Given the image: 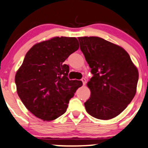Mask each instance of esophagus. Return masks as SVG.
<instances>
[{
  "mask_svg": "<svg viewBox=\"0 0 148 148\" xmlns=\"http://www.w3.org/2000/svg\"><path fill=\"white\" fill-rule=\"evenodd\" d=\"M81 80H82V82H83V85H85V84H86V79L84 78V77H83V78L81 79Z\"/></svg>",
  "mask_w": 148,
  "mask_h": 148,
  "instance_id": "1",
  "label": "esophagus"
}]
</instances>
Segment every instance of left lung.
Listing matches in <instances>:
<instances>
[{"label": "left lung", "mask_w": 148, "mask_h": 148, "mask_svg": "<svg viewBox=\"0 0 148 148\" xmlns=\"http://www.w3.org/2000/svg\"><path fill=\"white\" fill-rule=\"evenodd\" d=\"M80 48L93 75L87 85L90 98L84 103L88 114L100 120L120 115L136 93L138 68L119 45L99 37H80Z\"/></svg>", "instance_id": "1"}]
</instances>
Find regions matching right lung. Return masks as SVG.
<instances>
[{
	"label": "right lung",
	"mask_w": 148,
	"mask_h": 148,
	"mask_svg": "<svg viewBox=\"0 0 148 148\" xmlns=\"http://www.w3.org/2000/svg\"><path fill=\"white\" fill-rule=\"evenodd\" d=\"M78 48L76 38L62 36L35 44L27 52L15 83L21 101L36 117L44 121L60 117L83 85L81 80L68 79L69 66L64 63Z\"/></svg>",
	"instance_id": "obj_1"
}]
</instances>
